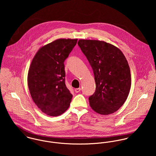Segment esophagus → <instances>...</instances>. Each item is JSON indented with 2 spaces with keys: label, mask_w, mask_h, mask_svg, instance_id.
Returning a JSON list of instances; mask_svg holds the SVG:
<instances>
[{
  "label": "esophagus",
  "mask_w": 156,
  "mask_h": 156,
  "mask_svg": "<svg viewBox=\"0 0 156 156\" xmlns=\"http://www.w3.org/2000/svg\"><path fill=\"white\" fill-rule=\"evenodd\" d=\"M74 90H75V92H76V93H77V92H79L80 91L81 88H76V89H74Z\"/></svg>",
  "instance_id": "1"
}]
</instances>
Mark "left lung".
Returning <instances> with one entry per match:
<instances>
[{"instance_id": "8db88e82", "label": "left lung", "mask_w": 156, "mask_h": 156, "mask_svg": "<svg viewBox=\"0 0 156 156\" xmlns=\"http://www.w3.org/2000/svg\"><path fill=\"white\" fill-rule=\"evenodd\" d=\"M77 44L94 74L96 89L89 97L90 106L103 115L117 111L131 88L130 69L125 56L119 48L103 41L79 40Z\"/></svg>"}]
</instances>
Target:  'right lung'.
Here are the masks:
<instances>
[{
    "mask_svg": "<svg viewBox=\"0 0 156 156\" xmlns=\"http://www.w3.org/2000/svg\"><path fill=\"white\" fill-rule=\"evenodd\" d=\"M77 39L61 38L41 47L34 57L27 75L31 97L45 114L59 116L67 111L73 95L66 85L64 61Z\"/></svg>",
    "mask_w": 156,
    "mask_h": 156,
    "instance_id": "add662e5",
    "label": "right lung"
}]
</instances>
